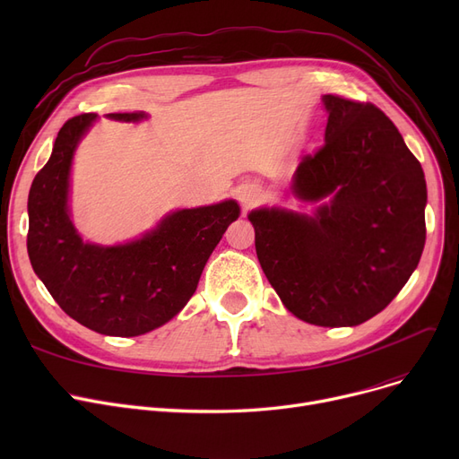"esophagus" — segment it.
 Returning a JSON list of instances; mask_svg holds the SVG:
<instances>
[{"mask_svg": "<svg viewBox=\"0 0 459 459\" xmlns=\"http://www.w3.org/2000/svg\"><path fill=\"white\" fill-rule=\"evenodd\" d=\"M236 193H238V201L242 203V206H244L246 210L251 208L253 204H256V203L260 201V197H262L260 189H258L255 184H244V186H239Z\"/></svg>", "mask_w": 459, "mask_h": 459, "instance_id": "obj_1", "label": "esophagus"}]
</instances>
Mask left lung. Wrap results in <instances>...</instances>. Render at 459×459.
I'll use <instances>...</instances> for the list:
<instances>
[{"label":"left lung","instance_id":"8db88e82","mask_svg":"<svg viewBox=\"0 0 459 459\" xmlns=\"http://www.w3.org/2000/svg\"><path fill=\"white\" fill-rule=\"evenodd\" d=\"M324 147L305 156L290 191L315 204L249 212L260 266L307 324L353 327L387 307L426 242L424 171L393 120L372 104L324 94Z\"/></svg>","mask_w":459,"mask_h":459}]
</instances>
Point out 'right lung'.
Segmentation results:
<instances>
[{
    "instance_id": "1",
    "label": "right lung",
    "mask_w": 459,
    "mask_h": 459,
    "mask_svg": "<svg viewBox=\"0 0 459 459\" xmlns=\"http://www.w3.org/2000/svg\"><path fill=\"white\" fill-rule=\"evenodd\" d=\"M139 123L147 113H109ZM96 113L66 120L52 156L37 173L28 199V253L37 277L57 305L82 325L109 336H139L173 320L195 294L206 262L239 204L169 212L158 225L117 246L83 242L70 212V173L80 141Z\"/></svg>"
}]
</instances>
